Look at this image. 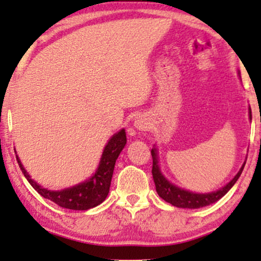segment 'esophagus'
<instances>
[{
    "label": "esophagus",
    "instance_id": "esophagus-1",
    "mask_svg": "<svg viewBox=\"0 0 261 261\" xmlns=\"http://www.w3.org/2000/svg\"><path fill=\"white\" fill-rule=\"evenodd\" d=\"M135 127L137 128V130H141V131H145L147 130L148 127V122L146 120L145 118H142V116H139V118L135 120Z\"/></svg>",
    "mask_w": 261,
    "mask_h": 261
}]
</instances>
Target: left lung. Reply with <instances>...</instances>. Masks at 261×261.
Listing matches in <instances>:
<instances>
[{
	"label": "left lung",
	"instance_id": "1",
	"mask_svg": "<svg viewBox=\"0 0 261 261\" xmlns=\"http://www.w3.org/2000/svg\"><path fill=\"white\" fill-rule=\"evenodd\" d=\"M250 114V120H251V110L249 109ZM152 160H153V164H152V175H153V181L155 185V191L158 193L162 199L164 201L172 203L173 206H176V207L181 208H200L203 207V206L211 205V203L216 202L217 200H220L221 197L226 195L229 191V189L236 184V181L238 180V178L241 176L242 172H243V168L245 163L242 166L241 170L237 173L234 178L230 180L226 187L221 188L220 190L214 191V193L208 194H196L191 193V191L184 190V189H180L175 185H173L172 182H169L162 175L160 167H158V157H157V149L152 148L151 149Z\"/></svg>",
	"mask_w": 261,
	"mask_h": 261
}]
</instances>
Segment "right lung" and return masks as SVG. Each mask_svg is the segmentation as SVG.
Here are the masks:
<instances>
[{
	"label": "right lung",
	"instance_id": "right-lung-1",
	"mask_svg": "<svg viewBox=\"0 0 261 261\" xmlns=\"http://www.w3.org/2000/svg\"><path fill=\"white\" fill-rule=\"evenodd\" d=\"M125 145H126V134L122 128L118 134L114 135L112 139L109 140V142L107 143L103 154H101L99 167H98L94 175L85 182H81V184L74 185L72 188H67L65 190L60 191H51L40 187L37 181L33 180L31 175L23 168L18 155H16V157L18 164H19V168L24 174L27 180L31 182L32 187L41 196L55 202L60 207L81 211V210L95 207V206H98L106 200L108 193H109L115 162L118 160L122 148L125 147Z\"/></svg>",
	"mask_w": 261,
	"mask_h": 261
}]
</instances>
